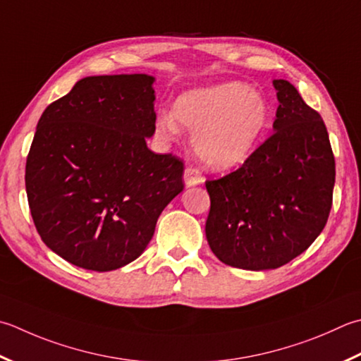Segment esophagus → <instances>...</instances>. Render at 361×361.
Here are the masks:
<instances>
[{"label":"esophagus","instance_id":"obj_1","mask_svg":"<svg viewBox=\"0 0 361 361\" xmlns=\"http://www.w3.org/2000/svg\"><path fill=\"white\" fill-rule=\"evenodd\" d=\"M203 181H204L203 175L199 171H197V169H194V167H186L185 169V185L188 188L202 185Z\"/></svg>","mask_w":361,"mask_h":361}]
</instances>
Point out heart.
Returning <instances> with one entry per match:
<instances>
[{"instance_id": "heart-1", "label": "heart", "mask_w": 361, "mask_h": 361, "mask_svg": "<svg viewBox=\"0 0 361 361\" xmlns=\"http://www.w3.org/2000/svg\"><path fill=\"white\" fill-rule=\"evenodd\" d=\"M269 117V104L258 90L231 81L185 92L175 103V112L158 111L154 133L171 142L181 133V123L194 133V152L204 166L230 171L250 158Z\"/></svg>"}]
</instances>
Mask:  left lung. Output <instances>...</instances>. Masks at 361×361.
Masks as SVG:
<instances>
[{
    "mask_svg": "<svg viewBox=\"0 0 361 361\" xmlns=\"http://www.w3.org/2000/svg\"><path fill=\"white\" fill-rule=\"evenodd\" d=\"M274 134L238 171L208 180V244L222 263L277 269L305 252L327 224L335 158L326 123L286 80H274Z\"/></svg>",
    "mask_w": 361,
    "mask_h": 361,
    "instance_id": "left-lung-1",
    "label": "left lung"
}]
</instances>
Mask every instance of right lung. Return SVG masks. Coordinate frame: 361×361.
I'll return each instance as SVG.
<instances>
[{
    "label": "right lung",
    "instance_id": "add662e5",
    "mask_svg": "<svg viewBox=\"0 0 361 361\" xmlns=\"http://www.w3.org/2000/svg\"><path fill=\"white\" fill-rule=\"evenodd\" d=\"M154 78L87 76L42 114L26 159L35 228L68 263L114 271L140 257L178 195L185 164L147 147Z\"/></svg>",
    "mask_w": 361,
    "mask_h": 361
}]
</instances>
